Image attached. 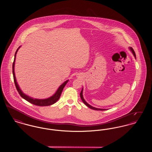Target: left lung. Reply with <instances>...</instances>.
Listing matches in <instances>:
<instances>
[{
    "label": "left lung",
    "mask_w": 152,
    "mask_h": 152,
    "mask_svg": "<svg viewBox=\"0 0 152 152\" xmlns=\"http://www.w3.org/2000/svg\"><path fill=\"white\" fill-rule=\"evenodd\" d=\"M130 50H131V51L132 52V53H133L134 56L136 57V53H135V52L134 51V50H133L132 47H130ZM80 97H81V99L82 100L83 102L84 103V104H85L86 105H87V107H89V108L94 109V110H107V109H105L96 108H94V107H92V106L90 105L89 104H88L87 102L85 101V100H84V98H83V89L81 90V92H80Z\"/></svg>",
    "instance_id": "1"
}]
</instances>
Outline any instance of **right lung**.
<instances>
[{
	"label": "right lung",
	"mask_w": 152,
	"mask_h": 152,
	"mask_svg": "<svg viewBox=\"0 0 152 152\" xmlns=\"http://www.w3.org/2000/svg\"><path fill=\"white\" fill-rule=\"evenodd\" d=\"M20 47L17 49V50H16V52H15L14 60L13 64H12V73H13V76H14V80L15 85V87H16V88L18 92H19V94L20 95V96L22 97V98H23L26 100L28 101L30 103H31V104H32L34 105H35L43 107V106H48V105H51L55 104L59 99V98H60V97L61 96V92H62V91L63 90V88L65 87L66 84L68 83V80H66L63 84H61L59 87L58 91H56V92L55 94H53L52 96H51V97H50L48 99H43V100L41 99L40 100V99H33V98H31V97H30L29 96L24 94L23 93V92L21 91V89H20V88L19 87V86H18V83L16 82V77L15 76L14 72L15 61L16 54L17 52L18 51L19 48H20Z\"/></svg>",
	"instance_id": "add662e5"
}]
</instances>
